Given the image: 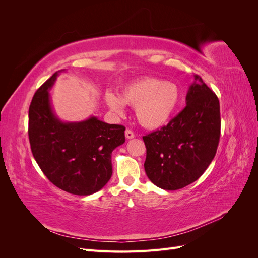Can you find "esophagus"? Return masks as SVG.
Listing matches in <instances>:
<instances>
[{"mask_svg": "<svg viewBox=\"0 0 258 258\" xmlns=\"http://www.w3.org/2000/svg\"><path fill=\"white\" fill-rule=\"evenodd\" d=\"M124 136H126V138H127L128 140L135 138V134H134V132H132L130 129H127L126 131H124Z\"/></svg>", "mask_w": 258, "mask_h": 258, "instance_id": "34e87169", "label": "esophagus"}]
</instances>
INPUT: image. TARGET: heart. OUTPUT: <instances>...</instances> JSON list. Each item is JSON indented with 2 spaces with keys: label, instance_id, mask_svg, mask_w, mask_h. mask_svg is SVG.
I'll list each match as a JSON object with an SVG mask.
<instances>
[{
  "label": "heart",
  "instance_id": "1",
  "mask_svg": "<svg viewBox=\"0 0 258 258\" xmlns=\"http://www.w3.org/2000/svg\"><path fill=\"white\" fill-rule=\"evenodd\" d=\"M105 103L118 116L124 113V106L135 107L138 121L146 129H159L170 121L181 101V91L174 83L155 77H144L124 86L119 97L107 91Z\"/></svg>",
  "mask_w": 258,
  "mask_h": 258
}]
</instances>
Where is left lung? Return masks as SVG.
<instances>
[{"label": "left lung", "instance_id": "8db88e82", "mask_svg": "<svg viewBox=\"0 0 258 258\" xmlns=\"http://www.w3.org/2000/svg\"><path fill=\"white\" fill-rule=\"evenodd\" d=\"M194 77L184 110L167 126L143 137L145 173L166 190L197 181L212 162L220 141V101L200 76Z\"/></svg>", "mask_w": 258, "mask_h": 258}]
</instances>
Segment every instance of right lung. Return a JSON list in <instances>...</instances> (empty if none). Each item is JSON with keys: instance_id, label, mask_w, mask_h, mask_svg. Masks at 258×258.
<instances>
[{"instance_id": "add662e5", "label": "right lung", "mask_w": 258, "mask_h": 258, "mask_svg": "<svg viewBox=\"0 0 258 258\" xmlns=\"http://www.w3.org/2000/svg\"><path fill=\"white\" fill-rule=\"evenodd\" d=\"M61 70L37 89L29 108V140L43 173L60 189L79 196L95 194L113 173L112 152L124 143V128L96 116L63 121L54 113L49 90Z\"/></svg>"}]
</instances>
